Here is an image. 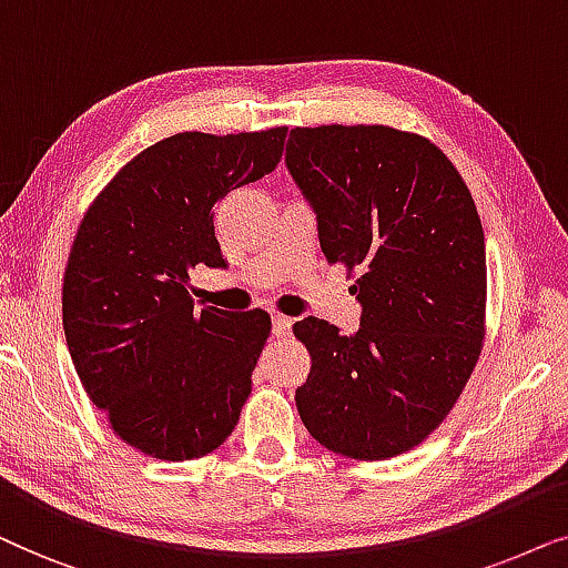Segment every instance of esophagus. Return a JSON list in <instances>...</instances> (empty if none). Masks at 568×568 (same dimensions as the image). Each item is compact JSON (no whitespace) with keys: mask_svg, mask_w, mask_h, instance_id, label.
Returning <instances> with one entry per match:
<instances>
[{"mask_svg":"<svg viewBox=\"0 0 568 568\" xmlns=\"http://www.w3.org/2000/svg\"><path fill=\"white\" fill-rule=\"evenodd\" d=\"M293 329V320H288V316H272V335L275 337H288Z\"/></svg>","mask_w":568,"mask_h":568,"instance_id":"esophagus-1","label":"esophagus"}]
</instances>
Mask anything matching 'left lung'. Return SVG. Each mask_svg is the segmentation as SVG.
<instances>
[{
    "mask_svg": "<svg viewBox=\"0 0 568 568\" xmlns=\"http://www.w3.org/2000/svg\"><path fill=\"white\" fill-rule=\"evenodd\" d=\"M285 165L329 264L358 272L361 327L306 316L296 389L322 447L389 459L418 447L463 395L486 335V239L470 189L434 142L382 124L296 126Z\"/></svg>",
    "mask_w": 568,
    "mask_h": 568,
    "instance_id": "obj_1",
    "label": "left lung"
}]
</instances>
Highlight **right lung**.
Instances as JSON below:
<instances>
[{
	"mask_svg": "<svg viewBox=\"0 0 568 568\" xmlns=\"http://www.w3.org/2000/svg\"><path fill=\"white\" fill-rule=\"evenodd\" d=\"M285 134H173L132 158L82 217L62 285L67 347L116 436L150 457L210 455L252 392L270 314L196 312L189 272L225 267L215 202L275 171Z\"/></svg>",
	"mask_w": 568,
	"mask_h": 568,
	"instance_id": "obj_1",
	"label": "right lung"
}]
</instances>
